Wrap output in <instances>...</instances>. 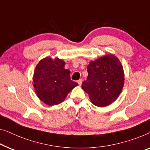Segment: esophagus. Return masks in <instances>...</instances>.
Returning a JSON list of instances; mask_svg holds the SVG:
<instances>
[{
	"mask_svg": "<svg viewBox=\"0 0 150 150\" xmlns=\"http://www.w3.org/2000/svg\"><path fill=\"white\" fill-rule=\"evenodd\" d=\"M82 82H83V79H79V80H78V81H77V83H79V86L81 85Z\"/></svg>",
	"mask_w": 150,
	"mask_h": 150,
	"instance_id": "34e87169",
	"label": "esophagus"
}]
</instances>
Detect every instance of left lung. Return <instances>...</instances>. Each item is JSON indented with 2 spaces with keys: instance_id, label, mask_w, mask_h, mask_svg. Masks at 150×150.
Listing matches in <instances>:
<instances>
[{
  "instance_id": "obj_1",
  "label": "left lung",
  "mask_w": 150,
  "mask_h": 150,
  "mask_svg": "<svg viewBox=\"0 0 150 150\" xmlns=\"http://www.w3.org/2000/svg\"><path fill=\"white\" fill-rule=\"evenodd\" d=\"M87 71V79L81 87L94 105L105 107L116 100L124 82L123 68L116 57L107 55L91 61Z\"/></svg>"
}]
</instances>
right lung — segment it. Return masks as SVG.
I'll use <instances>...</instances> for the list:
<instances>
[{"instance_id":"obj_1","label":"right lung","mask_w":150,"mask_h":150,"mask_svg":"<svg viewBox=\"0 0 150 150\" xmlns=\"http://www.w3.org/2000/svg\"><path fill=\"white\" fill-rule=\"evenodd\" d=\"M62 60L45 58L36 67L33 76L34 88L40 100L48 105H58L69 92L78 85L70 78V71L64 69Z\"/></svg>"}]
</instances>
